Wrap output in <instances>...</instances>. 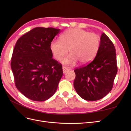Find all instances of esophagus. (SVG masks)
<instances>
[{
	"label": "esophagus",
	"instance_id": "1",
	"mask_svg": "<svg viewBox=\"0 0 131 131\" xmlns=\"http://www.w3.org/2000/svg\"><path fill=\"white\" fill-rule=\"evenodd\" d=\"M62 70H63V72L64 74L66 73L67 72H68V71H69L70 70L69 68H68V67H65V66H63L62 67Z\"/></svg>",
	"mask_w": 131,
	"mask_h": 131
}]
</instances>
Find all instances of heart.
Here are the masks:
<instances>
[{"label": "heart", "instance_id": "1", "mask_svg": "<svg viewBox=\"0 0 131 131\" xmlns=\"http://www.w3.org/2000/svg\"><path fill=\"white\" fill-rule=\"evenodd\" d=\"M100 43V37L97 34L73 28L65 31L61 35V40H53L50 48L54 58L57 61L61 59L69 50L70 54L62 60L63 64L74 66L79 61L85 64L96 56Z\"/></svg>", "mask_w": 131, "mask_h": 131}]
</instances>
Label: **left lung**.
Wrapping results in <instances>:
<instances>
[{"mask_svg": "<svg viewBox=\"0 0 131 131\" xmlns=\"http://www.w3.org/2000/svg\"><path fill=\"white\" fill-rule=\"evenodd\" d=\"M100 49L93 61L74 70V87L77 93L86 101H97L112 90L117 72L114 45L103 33Z\"/></svg>", "mask_w": 131, "mask_h": 131, "instance_id": "8db88e82", "label": "left lung"}]
</instances>
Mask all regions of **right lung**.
Segmentation results:
<instances>
[{"mask_svg":"<svg viewBox=\"0 0 131 131\" xmlns=\"http://www.w3.org/2000/svg\"><path fill=\"white\" fill-rule=\"evenodd\" d=\"M59 31L54 28L36 27L16 43L11 62L15 85L31 100L46 101L57 89L62 66L52 58L50 45Z\"/></svg>","mask_w":131,"mask_h":131,"instance_id":"add662e5","label":"right lung"}]
</instances>
